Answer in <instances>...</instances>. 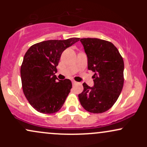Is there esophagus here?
Wrapping results in <instances>:
<instances>
[{
  "label": "esophagus",
  "mask_w": 147,
  "mask_h": 147,
  "mask_svg": "<svg viewBox=\"0 0 147 147\" xmlns=\"http://www.w3.org/2000/svg\"><path fill=\"white\" fill-rule=\"evenodd\" d=\"M72 85H75V84H77V82H75V81H72Z\"/></svg>",
  "instance_id": "obj_1"
}]
</instances>
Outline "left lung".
Instances as JSON below:
<instances>
[{
	"label": "left lung",
	"instance_id": "8db88e82",
	"mask_svg": "<svg viewBox=\"0 0 147 147\" xmlns=\"http://www.w3.org/2000/svg\"><path fill=\"white\" fill-rule=\"evenodd\" d=\"M88 57V68L95 72L94 86L83 84L78 95L81 105L92 113L109 110L117 100L124 85L122 57L110 41L96 38H81Z\"/></svg>",
	"mask_w": 147,
	"mask_h": 147
}]
</instances>
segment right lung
Listing matches in <instances>:
<instances>
[{"label": "right lung", "mask_w": 147, "mask_h": 147, "mask_svg": "<svg viewBox=\"0 0 147 147\" xmlns=\"http://www.w3.org/2000/svg\"><path fill=\"white\" fill-rule=\"evenodd\" d=\"M79 38L48 40L32 45L21 66L23 93L35 110L44 114L57 113L72 88L70 79L57 80L55 72L62 52Z\"/></svg>", "instance_id": "add662e5"}]
</instances>
